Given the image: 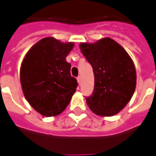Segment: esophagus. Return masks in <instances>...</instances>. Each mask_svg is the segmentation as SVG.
<instances>
[{"label":"esophagus","mask_w":156,"mask_h":156,"mask_svg":"<svg viewBox=\"0 0 156 156\" xmlns=\"http://www.w3.org/2000/svg\"><path fill=\"white\" fill-rule=\"evenodd\" d=\"M77 80H78V83L79 84H81L82 83V78H81V76H78V78H77Z\"/></svg>","instance_id":"34e87169"}]
</instances>
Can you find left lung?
<instances>
[{"label":"left lung","mask_w":156,"mask_h":156,"mask_svg":"<svg viewBox=\"0 0 156 156\" xmlns=\"http://www.w3.org/2000/svg\"><path fill=\"white\" fill-rule=\"evenodd\" d=\"M83 55L93 67L94 89L86 101L94 113L110 116L130 101L136 88L134 63L125 49L110 38L95 44H80Z\"/></svg>","instance_id":"8db88e82"}]
</instances>
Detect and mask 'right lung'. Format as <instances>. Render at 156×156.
<instances>
[{
  "instance_id": "obj_1",
  "label": "right lung",
  "mask_w": 156,
  "mask_h": 156,
  "mask_svg": "<svg viewBox=\"0 0 156 156\" xmlns=\"http://www.w3.org/2000/svg\"><path fill=\"white\" fill-rule=\"evenodd\" d=\"M73 43L44 38L25 55L20 69V83L25 98L34 109L46 116H57L69 105L78 87L71 76L67 55Z\"/></svg>"
}]
</instances>
